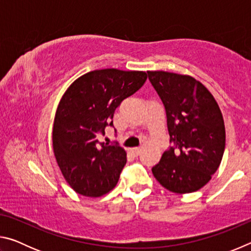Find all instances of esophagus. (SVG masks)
<instances>
[{
  "instance_id": "esophagus-1",
  "label": "esophagus",
  "mask_w": 251,
  "mask_h": 251,
  "mask_svg": "<svg viewBox=\"0 0 251 251\" xmlns=\"http://www.w3.org/2000/svg\"><path fill=\"white\" fill-rule=\"evenodd\" d=\"M141 148H138V147H135V148H131L130 150V152L131 154H133L134 156H138L139 154H141Z\"/></svg>"
}]
</instances>
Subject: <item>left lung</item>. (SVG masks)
I'll return each instance as SVG.
<instances>
[{
	"label": "left lung",
	"instance_id": "obj_1",
	"mask_svg": "<svg viewBox=\"0 0 251 251\" xmlns=\"http://www.w3.org/2000/svg\"><path fill=\"white\" fill-rule=\"evenodd\" d=\"M147 74L165 106L169 137L175 145L151 168L152 175L172 193L197 192L222 163L226 144L222 110L205 85L193 76L165 71Z\"/></svg>",
	"mask_w": 251,
	"mask_h": 251
}]
</instances>
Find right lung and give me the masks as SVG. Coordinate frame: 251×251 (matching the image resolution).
Wrapping results in <instances>:
<instances>
[{"label": "right lung", "mask_w": 251, "mask_h": 251, "mask_svg": "<svg viewBox=\"0 0 251 251\" xmlns=\"http://www.w3.org/2000/svg\"><path fill=\"white\" fill-rule=\"evenodd\" d=\"M147 79L143 71L95 70L70 85L53 124V151L71 188L85 197H101L116 186L126 164L118 145H96V133L113 126L115 109Z\"/></svg>", "instance_id": "add662e5"}]
</instances>
